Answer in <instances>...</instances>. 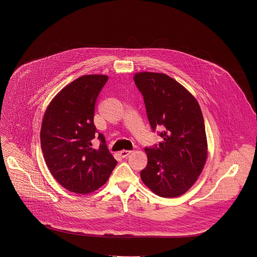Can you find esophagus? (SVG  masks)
<instances>
[{
    "label": "esophagus",
    "mask_w": 257,
    "mask_h": 257,
    "mask_svg": "<svg viewBox=\"0 0 257 257\" xmlns=\"http://www.w3.org/2000/svg\"><path fill=\"white\" fill-rule=\"evenodd\" d=\"M131 153H132V151H130V150H121V151L119 152V155H120L122 158H124V157L128 156Z\"/></svg>",
    "instance_id": "esophagus-1"
}]
</instances>
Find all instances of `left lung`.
Returning a JSON list of instances; mask_svg holds the SVG:
<instances>
[{
  "instance_id": "left-lung-1",
  "label": "left lung",
  "mask_w": 257,
  "mask_h": 257,
  "mask_svg": "<svg viewBox=\"0 0 257 257\" xmlns=\"http://www.w3.org/2000/svg\"><path fill=\"white\" fill-rule=\"evenodd\" d=\"M135 83L144 96L152 131L164 128L158 147H146L147 167L143 182L156 195H183L201 174L208 157L205 122L195 97L173 78L163 73L140 72Z\"/></svg>"
}]
</instances>
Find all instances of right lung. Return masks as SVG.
<instances>
[{"instance_id":"add662e5","label":"right lung","mask_w":257,"mask_h":257,"mask_svg":"<svg viewBox=\"0 0 257 257\" xmlns=\"http://www.w3.org/2000/svg\"><path fill=\"white\" fill-rule=\"evenodd\" d=\"M106 75H84L65 86L43 115L40 144L54 179L76 194H90L106 183L116 165L105 137L94 124L95 105ZM100 140L99 150L91 145Z\"/></svg>"}]
</instances>
